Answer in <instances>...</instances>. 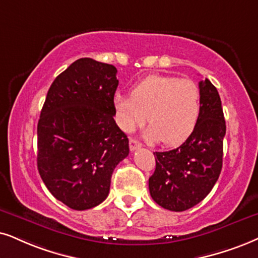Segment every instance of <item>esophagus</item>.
Instances as JSON below:
<instances>
[{
    "mask_svg": "<svg viewBox=\"0 0 258 258\" xmlns=\"http://www.w3.org/2000/svg\"><path fill=\"white\" fill-rule=\"evenodd\" d=\"M140 148H142V144H140L138 140L135 138H130V149H131V151H135V150Z\"/></svg>",
    "mask_w": 258,
    "mask_h": 258,
    "instance_id": "1",
    "label": "esophagus"
}]
</instances>
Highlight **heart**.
Listing matches in <instances>:
<instances>
[{
  "mask_svg": "<svg viewBox=\"0 0 258 258\" xmlns=\"http://www.w3.org/2000/svg\"><path fill=\"white\" fill-rule=\"evenodd\" d=\"M115 108L125 131H132L148 115L146 138L175 145L183 142L197 126L201 91L189 78L152 75L132 88L131 96L116 95Z\"/></svg>",
  "mask_w": 258,
  "mask_h": 258,
  "instance_id": "heart-1",
  "label": "heart"
}]
</instances>
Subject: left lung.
<instances>
[{
    "mask_svg": "<svg viewBox=\"0 0 258 258\" xmlns=\"http://www.w3.org/2000/svg\"><path fill=\"white\" fill-rule=\"evenodd\" d=\"M201 112L197 126L178 148L155 152L156 169L149 189L156 204L182 212L194 207L210 194L223 167L226 133L221 101L210 80L199 83Z\"/></svg>",
    "mask_w": 258,
    "mask_h": 258,
    "instance_id": "obj_1",
    "label": "left lung"
}]
</instances>
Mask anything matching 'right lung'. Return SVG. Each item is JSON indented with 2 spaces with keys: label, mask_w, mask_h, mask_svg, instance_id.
I'll use <instances>...</instances> for the list:
<instances>
[{
  "label": "right lung",
  "mask_w": 258,
  "mask_h": 258,
  "mask_svg": "<svg viewBox=\"0 0 258 258\" xmlns=\"http://www.w3.org/2000/svg\"><path fill=\"white\" fill-rule=\"evenodd\" d=\"M116 68L81 58L58 75L38 121V170L57 200L76 211L108 197L128 138L115 123Z\"/></svg>",
  "instance_id": "add662e5"
}]
</instances>
